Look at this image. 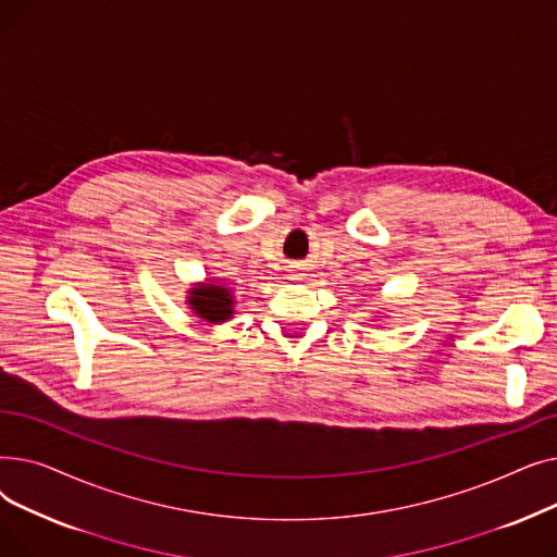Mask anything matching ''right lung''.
Segmentation results:
<instances>
[{
    "label": "right lung",
    "instance_id": "add662e5",
    "mask_svg": "<svg viewBox=\"0 0 557 557\" xmlns=\"http://www.w3.org/2000/svg\"><path fill=\"white\" fill-rule=\"evenodd\" d=\"M189 309L202 318L208 323H225L227 318H232L234 313V300H232V288L221 286V284H196L189 290L187 298Z\"/></svg>",
    "mask_w": 557,
    "mask_h": 557
}]
</instances>
